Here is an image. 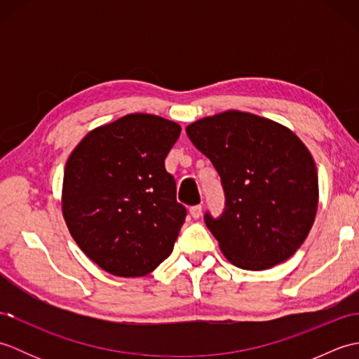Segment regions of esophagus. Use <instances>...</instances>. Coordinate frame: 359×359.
<instances>
[{"mask_svg":"<svg viewBox=\"0 0 359 359\" xmlns=\"http://www.w3.org/2000/svg\"><path fill=\"white\" fill-rule=\"evenodd\" d=\"M189 215H191L194 219H199L202 216V205H196V207L189 208Z\"/></svg>","mask_w":359,"mask_h":359,"instance_id":"esophagus-1","label":"esophagus"}]
</instances>
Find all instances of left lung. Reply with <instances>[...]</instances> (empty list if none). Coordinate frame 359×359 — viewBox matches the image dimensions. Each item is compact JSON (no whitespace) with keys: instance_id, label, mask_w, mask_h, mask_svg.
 Returning a JSON list of instances; mask_svg holds the SVG:
<instances>
[{"instance_id":"obj_1","label":"left lung","mask_w":359,"mask_h":359,"mask_svg":"<svg viewBox=\"0 0 359 359\" xmlns=\"http://www.w3.org/2000/svg\"><path fill=\"white\" fill-rule=\"evenodd\" d=\"M222 180L225 211L205 224L233 265L261 271L292 257L313 226L315 160L293 131L270 118L225 111L187 126Z\"/></svg>"}]
</instances>
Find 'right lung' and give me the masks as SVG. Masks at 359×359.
Wrapping results in <instances>:
<instances>
[{"label":"right lung","mask_w":359,"mask_h":359,"mask_svg":"<svg viewBox=\"0 0 359 359\" xmlns=\"http://www.w3.org/2000/svg\"><path fill=\"white\" fill-rule=\"evenodd\" d=\"M182 128L128 114L88 133L66 162L62 210L90 261L114 276L140 278L171 255L187 210L165 158Z\"/></svg>","instance_id":"right-lung-1"}]
</instances>
